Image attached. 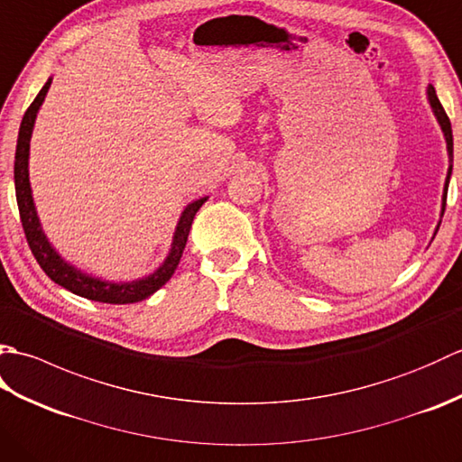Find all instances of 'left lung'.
<instances>
[{
	"mask_svg": "<svg viewBox=\"0 0 462 462\" xmlns=\"http://www.w3.org/2000/svg\"><path fill=\"white\" fill-rule=\"evenodd\" d=\"M427 99H429L430 109H433L435 116H437V121H439V125H440V131H443V134H445L447 152H448V162H450V164H448V172H447V180H445L443 208H440V216H443V214H445V204H447V190H448L450 172H453V129H450V121H448V116H447V113H445V109H443V105H440V101H439V97H437V93H435V87H433V85L427 87ZM439 226H440V222L437 224V230H439ZM437 230H435V234H437Z\"/></svg>",
	"mask_w": 462,
	"mask_h": 462,
	"instance_id": "1",
	"label": "left lung"
}]
</instances>
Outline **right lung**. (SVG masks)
Segmentation results:
<instances>
[{
    "label": "right lung",
    "mask_w": 462,
    "mask_h": 462,
    "mask_svg": "<svg viewBox=\"0 0 462 462\" xmlns=\"http://www.w3.org/2000/svg\"><path fill=\"white\" fill-rule=\"evenodd\" d=\"M53 79H47L43 89L39 91L35 101L29 105V109L23 115L22 126H19V136H17V149H15V164H14V179H15V196H17V206H19V216H22L23 232L29 248H32L33 256L39 266L59 286L77 293V296L93 300V301H103V303H134L146 300L152 293L162 288L166 282L172 278L174 270L179 268V262L182 258V252L186 246V240H189V232L196 212L200 210V206L208 200V196L199 199L186 206L184 212L180 214V220L176 224L171 252L166 260L156 268L151 276L133 280V282H106L101 278L89 276V273L81 272L79 268L71 266V263L65 262L59 252L49 244L45 232L42 228V222H39V216L33 204L32 196V184H29V141H32L35 116L39 113V106L43 105L45 95L51 87Z\"/></svg>",
    "instance_id": "right-lung-1"
}]
</instances>
